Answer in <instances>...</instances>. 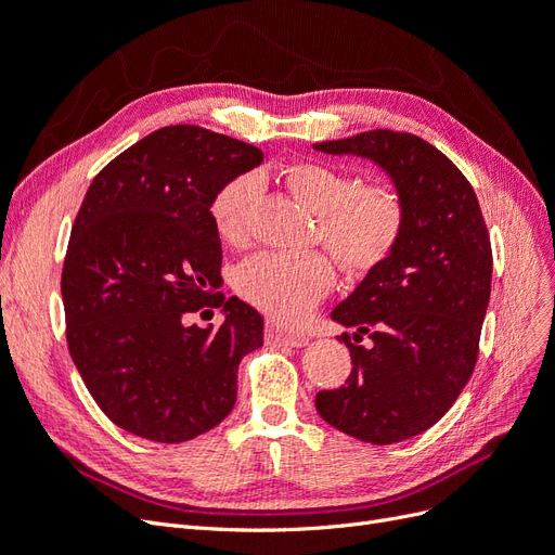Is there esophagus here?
<instances>
[{"mask_svg":"<svg viewBox=\"0 0 555 555\" xmlns=\"http://www.w3.org/2000/svg\"><path fill=\"white\" fill-rule=\"evenodd\" d=\"M266 340L273 343V345H289V347H304L308 345V335L306 333H298V331H287V328H280V326H268L266 328Z\"/></svg>","mask_w":555,"mask_h":555,"instance_id":"obj_1","label":"esophagus"}]
</instances>
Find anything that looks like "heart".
<instances>
[{
  "label": "heart",
  "mask_w": 555,
  "mask_h": 555,
  "mask_svg": "<svg viewBox=\"0 0 555 555\" xmlns=\"http://www.w3.org/2000/svg\"><path fill=\"white\" fill-rule=\"evenodd\" d=\"M300 204L317 215V238L345 271L365 273L391 255L405 227V204L389 184H361L324 162H300L282 173ZM257 194L251 176L224 182L210 201V220L224 243L247 238ZM333 266L322 251H259L236 273V287L251 306L275 319H298L333 287Z\"/></svg>",
  "instance_id": "b5f03b06"
}]
</instances>
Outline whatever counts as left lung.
I'll return each instance as SVG.
<instances>
[{
	"mask_svg": "<svg viewBox=\"0 0 555 555\" xmlns=\"http://www.w3.org/2000/svg\"><path fill=\"white\" fill-rule=\"evenodd\" d=\"M314 150L373 159L405 204L391 255L331 312L357 328L340 335L351 373L340 389L319 391L314 405L357 440H408L440 422L475 371L491 298L489 229L459 166L414 133L373 129ZM363 334L371 348L356 345Z\"/></svg>",
	"mask_w": 555,
	"mask_h": 555,
	"instance_id": "1",
	"label": "left lung"
}]
</instances>
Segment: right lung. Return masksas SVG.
<instances>
[{"label": "right lung", "instance_id": "right-lung-1", "mask_svg": "<svg viewBox=\"0 0 555 555\" xmlns=\"http://www.w3.org/2000/svg\"><path fill=\"white\" fill-rule=\"evenodd\" d=\"M261 150L196 125L164 127L99 171L62 268L66 345L115 426L176 444L215 428L236 402L238 363L263 345L261 314L222 292L210 201L255 169ZM222 307L212 330L188 325Z\"/></svg>", "mask_w": 555, "mask_h": 555}]
</instances>
